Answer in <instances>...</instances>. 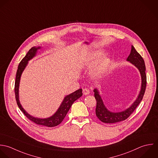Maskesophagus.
<instances>
[{
	"label": "esophagus",
	"mask_w": 158,
	"mask_h": 158,
	"mask_svg": "<svg viewBox=\"0 0 158 158\" xmlns=\"http://www.w3.org/2000/svg\"><path fill=\"white\" fill-rule=\"evenodd\" d=\"M82 92H83V94H84V95H89V94H90V90H89L88 89H84Z\"/></svg>",
	"instance_id": "obj_1"
}]
</instances>
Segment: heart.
Here are the masks:
<instances>
[{"instance_id": "obj_1", "label": "heart", "mask_w": 158, "mask_h": 158, "mask_svg": "<svg viewBox=\"0 0 158 158\" xmlns=\"http://www.w3.org/2000/svg\"><path fill=\"white\" fill-rule=\"evenodd\" d=\"M102 56V52H96L95 53H94L93 55H92L89 58V64H93L94 63H95L96 62H97L100 58ZM109 63V60L108 59V58L105 57L102 60H101L98 64L96 66V68L94 69L92 74L94 77H100L106 70V69L108 67Z\"/></svg>"}]
</instances>
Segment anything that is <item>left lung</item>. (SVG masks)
<instances>
[{
  "label": "left lung",
  "instance_id": "left-lung-1",
  "mask_svg": "<svg viewBox=\"0 0 158 158\" xmlns=\"http://www.w3.org/2000/svg\"><path fill=\"white\" fill-rule=\"evenodd\" d=\"M127 61H129L132 64H134L140 71L142 78V84L140 93L137 99L129 108H128L124 111L114 113L109 111L106 108L103 102V100L100 95L99 94L100 93L98 90L97 89H95L94 90V96L97 100L95 113L97 118L103 123L107 124H112L126 120L134 111L135 108L137 107V106L139 105V103L143 99L147 85V76L145 73L146 67L143 58L137 52V50H135L133 45H132L131 51L130 55L127 58Z\"/></svg>",
  "mask_w": 158,
  "mask_h": 158
}]
</instances>
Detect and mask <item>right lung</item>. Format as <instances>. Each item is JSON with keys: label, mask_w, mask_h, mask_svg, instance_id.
<instances>
[{"label": "right lung", "mask_w": 158, "mask_h": 158, "mask_svg": "<svg viewBox=\"0 0 158 158\" xmlns=\"http://www.w3.org/2000/svg\"><path fill=\"white\" fill-rule=\"evenodd\" d=\"M40 47H32L27 53L26 56L22 59L21 62L19 63L18 69L16 71L15 83V98L17 105L20 109V110L24 113V114L31 121L35 123L38 125H41L48 127H52L59 125L64 119L65 116H66L68 111L69 110L71 106L73 103L78 98H79L82 95V90L81 89L75 91L74 92L66 95L64 100H63L61 104L60 107L57 110V111L52 115V116L47 118H35L29 114H28L22 107L19 100V82L21 74L26 67L28 61L31 60L32 58H34L37 52V50L40 49Z\"/></svg>", "instance_id": "1"}]
</instances>
